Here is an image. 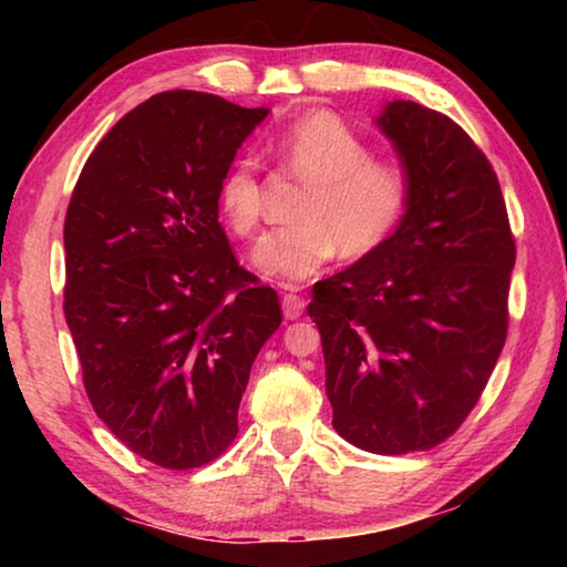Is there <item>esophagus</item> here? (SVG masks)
<instances>
[{"label":"esophagus","mask_w":567,"mask_h":567,"mask_svg":"<svg viewBox=\"0 0 567 567\" xmlns=\"http://www.w3.org/2000/svg\"><path fill=\"white\" fill-rule=\"evenodd\" d=\"M282 312H285V320H297L305 312V300L295 292H285L282 295Z\"/></svg>","instance_id":"esophagus-1"}]
</instances>
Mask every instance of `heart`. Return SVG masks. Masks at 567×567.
<instances>
[{"mask_svg": "<svg viewBox=\"0 0 567 567\" xmlns=\"http://www.w3.org/2000/svg\"><path fill=\"white\" fill-rule=\"evenodd\" d=\"M267 155L305 182L297 223L257 243L252 265L275 282L295 285L322 270L334 255L362 260L388 243L410 205V175L398 159L370 157V147L338 114L307 112L267 142ZM219 207L237 235L262 219V185L249 159L219 179Z\"/></svg>", "mask_w": 567, "mask_h": 567, "instance_id": "1", "label": "heart"}]
</instances>
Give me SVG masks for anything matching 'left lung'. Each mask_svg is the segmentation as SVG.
<instances>
[{
	"label": "left lung",
	"mask_w": 567,
	"mask_h": 567,
	"mask_svg": "<svg viewBox=\"0 0 567 567\" xmlns=\"http://www.w3.org/2000/svg\"><path fill=\"white\" fill-rule=\"evenodd\" d=\"M410 175V205L375 252L312 287L332 427L405 455L475 408L507 338L515 239L501 182L445 114L395 100L375 120Z\"/></svg>",
	"instance_id": "8db88e82"
}]
</instances>
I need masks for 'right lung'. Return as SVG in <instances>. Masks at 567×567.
<instances>
[{
    "label": "right lung",
    "instance_id": "right-lung-1",
    "mask_svg": "<svg viewBox=\"0 0 567 567\" xmlns=\"http://www.w3.org/2000/svg\"><path fill=\"white\" fill-rule=\"evenodd\" d=\"M267 112L159 92L104 134L66 207L64 318L84 390L114 437L159 467L225 453L282 322L217 219L219 179Z\"/></svg>",
    "mask_w": 567,
    "mask_h": 567
}]
</instances>
